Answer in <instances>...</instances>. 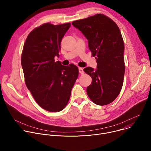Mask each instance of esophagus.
<instances>
[{
	"instance_id": "obj_1",
	"label": "esophagus",
	"mask_w": 151,
	"mask_h": 151,
	"mask_svg": "<svg viewBox=\"0 0 151 151\" xmlns=\"http://www.w3.org/2000/svg\"><path fill=\"white\" fill-rule=\"evenodd\" d=\"M79 72L81 74H83V73H84L83 68H79Z\"/></svg>"
}]
</instances>
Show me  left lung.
I'll return each instance as SVG.
<instances>
[{
    "mask_svg": "<svg viewBox=\"0 0 151 151\" xmlns=\"http://www.w3.org/2000/svg\"><path fill=\"white\" fill-rule=\"evenodd\" d=\"M72 24L87 39L88 48L97 60L96 70L90 67L83 69L93 80L87 94L97 105L108 104L118 97L124 82V44L119 29L103 14L76 20Z\"/></svg>",
    "mask_w": 151,
    "mask_h": 151,
    "instance_id": "1",
    "label": "left lung"
}]
</instances>
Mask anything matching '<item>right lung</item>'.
Segmentation results:
<instances>
[{
    "label": "right lung",
    "instance_id": "obj_1",
    "mask_svg": "<svg viewBox=\"0 0 151 151\" xmlns=\"http://www.w3.org/2000/svg\"><path fill=\"white\" fill-rule=\"evenodd\" d=\"M70 23H45L28 35L21 55L25 82L36 103L52 112L62 111L67 105L78 78L77 66H63L55 62L59 57L61 41Z\"/></svg>",
    "mask_w": 151,
    "mask_h": 151
}]
</instances>
